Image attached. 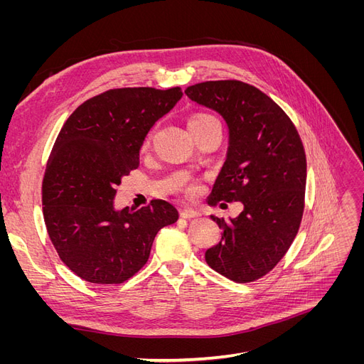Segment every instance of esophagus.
Returning <instances> with one entry per match:
<instances>
[{
	"instance_id": "34e87169",
	"label": "esophagus",
	"mask_w": 364,
	"mask_h": 364,
	"mask_svg": "<svg viewBox=\"0 0 364 364\" xmlns=\"http://www.w3.org/2000/svg\"><path fill=\"white\" fill-rule=\"evenodd\" d=\"M181 217H183V218H197V217H200V213L196 211V209H191V208H183V209H181Z\"/></svg>"
}]
</instances>
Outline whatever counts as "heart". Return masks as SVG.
Listing matches in <instances>:
<instances>
[{
	"instance_id": "heart-1",
	"label": "heart",
	"mask_w": 364,
	"mask_h": 364,
	"mask_svg": "<svg viewBox=\"0 0 364 364\" xmlns=\"http://www.w3.org/2000/svg\"><path fill=\"white\" fill-rule=\"evenodd\" d=\"M211 126H220V121L206 112H199L190 118V130H200V129H206ZM196 185H188L186 186V194H194L196 193Z\"/></svg>"
}]
</instances>
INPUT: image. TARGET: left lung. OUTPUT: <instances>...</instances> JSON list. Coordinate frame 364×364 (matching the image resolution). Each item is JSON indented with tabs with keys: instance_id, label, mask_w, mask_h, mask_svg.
<instances>
[{
	"instance_id": "8db88e82",
	"label": "left lung",
	"mask_w": 364,
	"mask_h": 364,
	"mask_svg": "<svg viewBox=\"0 0 364 364\" xmlns=\"http://www.w3.org/2000/svg\"><path fill=\"white\" fill-rule=\"evenodd\" d=\"M185 94L217 111L229 127L226 162L208 203L245 206L237 218L213 215L223 234L205 259L230 281L253 282L284 258L299 230L306 183L302 139L290 117L249 83L202 82Z\"/></svg>"
}]
</instances>
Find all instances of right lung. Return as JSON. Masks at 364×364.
I'll return each mask as SVG.
<instances>
[{"instance_id": "obj_1", "label": "right lung", "mask_w": 364, "mask_h": 364, "mask_svg": "<svg viewBox=\"0 0 364 364\" xmlns=\"http://www.w3.org/2000/svg\"><path fill=\"white\" fill-rule=\"evenodd\" d=\"M179 86L115 87L82 103L65 121L42 179V211L59 258L91 284H123L149 259L159 229L178 222L155 199L115 211L123 176L139 167L149 130L181 100Z\"/></svg>"}]
</instances>
